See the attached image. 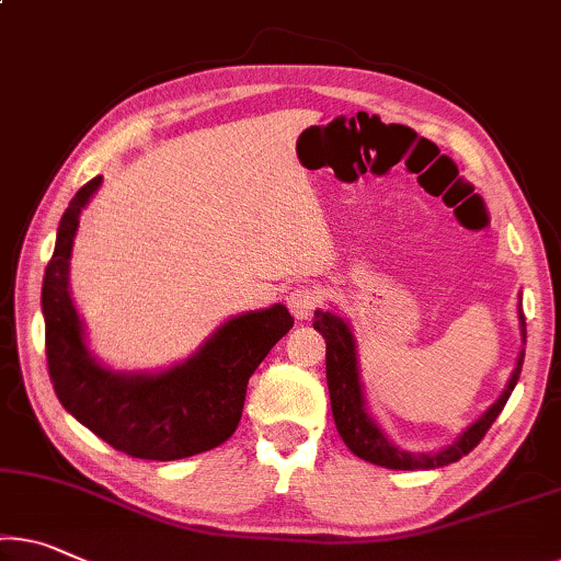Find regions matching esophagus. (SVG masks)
<instances>
[{"instance_id": "1", "label": "esophagus", "mask_w": 561, "mask_h": 561, "mask_svg": "<svg viewBox=\"0 0 561 561\" xmlns=\"http://www.w3.org/2000/svg\"><path fill=\"white\" fill-rule=\"evenodd\" d=\"M321 300L323 298H321V290H318V288H313V286H298V288H293L288 293L286 304H288L293 316L300 318V321H306V318L313 316V310L321 306Z\"/></svg>"}]
</instances>
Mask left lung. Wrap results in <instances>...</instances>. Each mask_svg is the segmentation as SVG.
I'll use <instances>...</instances> for the list:
<instances>
[{"mask_svg":"<svg viewBox=\"0 0 561 561\" xmlns=\"http://www.w3.org/2000/svg\"><path fill=\"white\" fill-rule=\"evenodd\" d=\"M313 329L325 339V378H329V393H331V411L335 419V428L348 449L358 456V459L378 463L386 469H399V471H416V469H438L446 463L459 461L461 456H467L486 431L494 424L499 413L506 407L510 396L514 391L516 381H519L522 364H524V348L519 351L516 366L512 370L510 381L502 396L491 403V407L481 413L456 436V442L444 446L438 451L428 454H411L396 446L389 436L383 434V428L376 424L374 416L368 413L366 407V393L364 383H360V366H358V348H356V335H353L348 321H343L341 316L331 313V310H316ZM519 331H522V346H527V323H524V310H522V296H519Z\"/></svg>","mask_w":561,"mask_h":561,"instance_id":"8db88e82","label":"left lung"}]
</instances>
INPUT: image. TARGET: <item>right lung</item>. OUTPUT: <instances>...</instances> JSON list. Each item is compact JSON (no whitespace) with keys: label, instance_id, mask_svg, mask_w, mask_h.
Instances as JSON below:
<instances>
[{"label":"right lung","instance_id":"add662e5","mask_svg":"<svg viewBox=\"0 0 561 561\" xmlns=\"http://www.w3.org/2000/svg\"><path fill=\"white\" fill-rule=\"evenodd\" d=\"M92 178L70 201L42 283L47 366L62 407L135 459L175 461L228 442L243 413L248 378L293 329L286 306L248 310L215 331L191 358L165 370H112L84 341L70 296V255L80 213L98 193Z\"/></svg>","mask_w":561,"mask_h":561}]
</instances>
